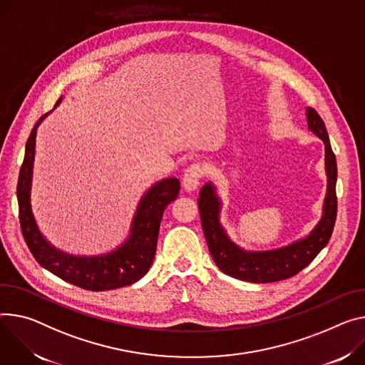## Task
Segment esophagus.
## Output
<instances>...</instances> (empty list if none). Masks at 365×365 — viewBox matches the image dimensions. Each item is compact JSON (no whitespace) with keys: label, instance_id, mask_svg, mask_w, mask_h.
I'll use <instances>...</instances> for the list:
<instances>
[{"label":"esophagus","instance_id":"esophagus-1","mask_svg":"<svg viewBox=\"0 0 365 365\" xmlns=\"http://www.w3.org/2000/svg\"><path fill=\"white\" fill-rule=\"evenodd\" d=\"M204 176H205V169L201 164H196V163L190 164L183 175V187L189 192L195 190Z\"/></svg>","mask_w":365,"mask_h":365}]
</instances>
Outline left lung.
Returning <instances> with one entry per match:
<instances>
[{
    "label": "left lung",
    "instance_id": "obj_1",
    "mask_svg": "<svg viewBox=\"0 0 365 365\" xmlns=\"http://www.w3.org/2000/svg\"><path fill=\"white\" fill-rule=\"evenodd\" d=\"M309 129L324 143L327 193L323 204V217L312 233L289 246L268 252H246L228 239L220 224V200L212 183H205L200 192L201 222L210 253L217 267L227 275L249 282H275L297 275L320 253L327 245L336 221V157L330 147L329 135L320 115L307 108Z\"/></svg>",
    "mask_w": 365,
    "mask_h": 365
}]
</instances>
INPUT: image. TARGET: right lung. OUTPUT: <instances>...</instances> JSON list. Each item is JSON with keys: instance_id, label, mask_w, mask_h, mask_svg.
<instances>
[{"instance_id": "1", "label": "right lung", "mask_w": 365, "mask_h": 365, "mask_svg": "<svg viewBox=\"0 0 365 365\" xmlns=\"http://www.w3.org/2000/svg\"><path fill=\"white\" fill-rule=\"evenodd\" d=\"M61 101L62 97L56 105ZM45 116L46 115L36 122L30 132L17 182L19 218L29 250L45 269L84 289L106 291L137 282L151 267L163 212L165 207L178 197L180 190L179 180L176 178L163 179L148 189L132 220L128 240L116 250L102 256H73L63 253L42 236L30 205L36 129Z\"/></svg>"}]
</instances>
